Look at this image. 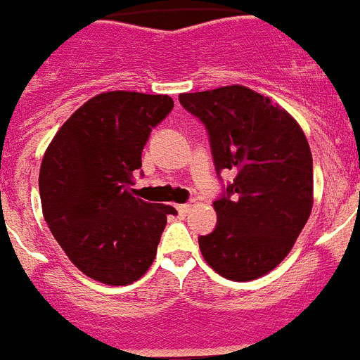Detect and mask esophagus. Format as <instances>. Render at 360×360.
Masks as SVG:
<instances>
[{
  "label": "esophagus",
  "instance_id": "esophagus-1",
  "mask_svg": "<svg viewBox=\"0 0 360 360\" xmlns=\"http://www.w3.org/2000/svg\"><path fill=\"white\" fill-rule=\"evenodd\" d=\"M190 208H192V205H188V203H185V205H177V210H179V214H183V216H185V214H188V212H190Z\"/></svg>",
  "mask_w": 360,
  "mask_h": 360
}]
</instances>
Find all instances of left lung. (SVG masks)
Instances as JSON below:
<instances>
[{
  "mask_svg": "<svg viewBox=\"0 0 360 360\" xmlns=\"http://www.w3.org/2000/svg\"><path fill=\"white\" fill-rule=\"evenodd\" d=\"M203 120L217 172L234 183L214 201L217 226L199 238L205 262L234 282L271 273L292 249L313 208V157L291 113L245 86L181 93Z\"/></svg>",
  "mask_w": 360,
  "mask_h": 360,
  "instance_id": "left-lung-1",
  "label": "left lung"
}]
</instances>
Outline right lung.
<instances>
[{
  "mask_svg": "<svg viewBox=\"0 0 360 360\" xmlns=\"http://www.w3.org/2000/svg\"><path fill=\"white\" fill-rule=\"evenodd\" d=\"M168 95L105 91L62 124L40 166L41 210L71 264L105 285H128L157 255L175 208L135 195L134 172Z\"/></svg>",
  "mask_w": 360,
  "mask_h": 360,
  "instance_id": "1",
  "label": "right lung"
}]
</instances>
